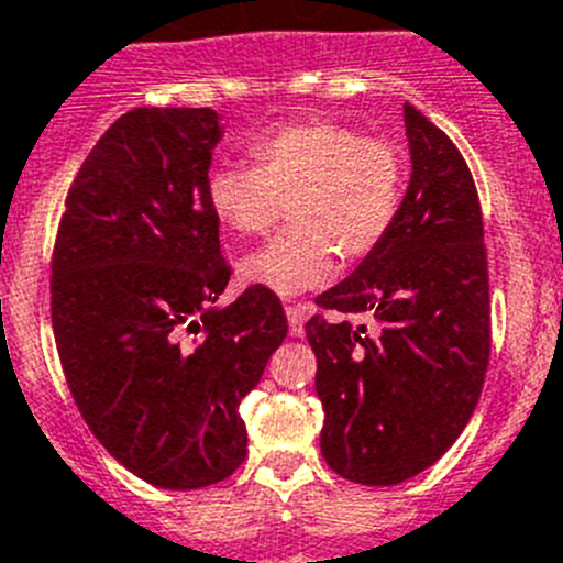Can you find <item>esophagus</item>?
Listing matches in <instances>:
<instances>
[{
  "mask_svg": "<svg viewBox=\"0 0 563 563\" xmlns=\"http://www.w3.org/2000/svg\"><path fill=\"white\" fill-rule=\"evenodd\" d=\"M311 308L306 302H286V317H288V331L291 336H302L306 333V319Z\"/></svg>",
  "mask_w": 563,
  "mask_h": 563,
  "instance_id": "1",
  "label": "esophagus"
}]
</instances>
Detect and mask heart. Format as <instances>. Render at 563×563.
Here are the masks:
<instances>
[{
	"instance_id": "1",
	"label": "heart",
	"mask_w": 563,
	"mask_h": 563,
	"mask_svg": "<svg viewBox=\"0 0 563 563\" xmlns=\"http://www.w3.org/2000/svg\"><path fill=\"white\" fill-rule=\"evenodd\" d=\"M250 165L207 174V205L235 235H261L291 210L294 224L238 263V275L280 297L325 286L344 263L369 257L407 194V159L382 136L325 118L291 120L250 143Z\"/></svg>"
}]
</instances>
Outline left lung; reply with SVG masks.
<instances>
[{"instance_id":"left-lung-1","label":"left lung","mask_w":563,"mask_h":563,"mask_svg":"<svg viewBox=\"0 0 563 563\" xmlns=\"http://www.w3.org/2000/svg\"><path fill=\"white\" fill-rule=\"evenodd\" d=\"M412 179L393 230L347 280L319 294L325 311L362 313L353 328L313 313L325 409L319 449L339 477L395 485L438 463L483 393L490 356L483 210L457 145L404 103Z\"/></svg>"}]
</instances>
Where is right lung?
Returning a JSON list of instances; mask_svg holds the SVG:
<instances>
[{"label":"right lung","mask_w":563,"mask_h":563,"mask_svg":"<svg viewBox=\"0 0 563 563\" xmlns=\"http://www.w3.org/2000/svg\"><path fill=\"white\" fill-rule=\"evenodd\" d=\"M212 109H131L80 165L49 277L58 358L86 427L156 488L227 479L246 457L238 412L288 333L275 294L230 283L207 170Z\"/></svg>","instance_id":"right-lung-1"}]
</instances>
